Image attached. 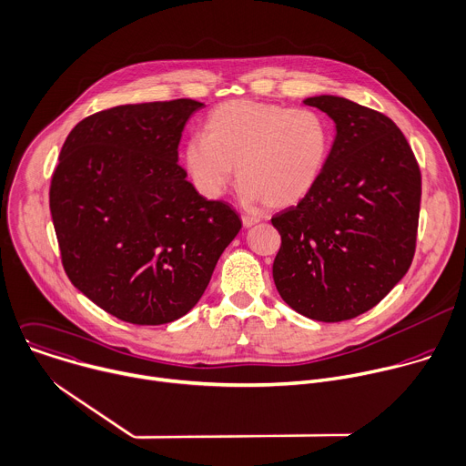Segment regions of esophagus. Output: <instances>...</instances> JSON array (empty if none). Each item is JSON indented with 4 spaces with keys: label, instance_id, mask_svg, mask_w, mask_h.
<instances>
[{
    "label": "esophagus",
    "instance_id": "obj_1",
    "mask_svg": "<svg viewBox=\"0 0 466 466\" xmlns=\"http://www.w3.org/2000/svg\"><path fill=\"white\" fill-rule=\"evenodd\" d=\"M260 218L258 217H253V215H242V224L244 228H253L255 224H258Z\"/></svg>",
    "mask_w": 466,
    "mask_h": 466
}]
</instances>
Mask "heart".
<instances>
[{
  "instance_id": "obj_1",
  "label": "heart",
  "mask_w": 466,
  "mask_h": 466,
  "mask_svg": "<svg viewBox=\"0 0 466 466\" xmlns=\"http://www.w3.org/2000/svg\"><path fill=\"white\" fill-rule=\"evenodd\" d=\"M330 145V125L316 110L229 101L208 116L206 136L187 139L183 163L206 197H220L237 167L248 202L281 209L314 189Z\"/></svg>"
}]
</instances>
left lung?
I'll return each mask as SVG.
<instances>
[{"label": "left lung", "mask_w": 466, "mask_h": 466, "mask_svg": "<svg viewBox=\"0 0 466 466\" xmlns=\"http://www.w3.org/2000/svg\"><path fill=\"white\" fill-rule=\"evenodd\" d=\"M305 105L336 123V139L314 189L271 218L273 281L296 312L336 323L379 305L410 269L420 168L388 116L334 96Z\"/></svg>", "instance_id": "obj_1"}]
</instances>
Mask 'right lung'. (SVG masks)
<instances>
[{
	"instance_id": "add662e5",
	"label": "right lung",
	"mask_w": 466,
	"mask_h": 466,
	"mask_svg": "<svg viewBox=\"0 0 466 466\" xmlns=\"http://www.w3.org/2000/svg\"><path fill=\"white\" fill-rule=\"evenodd\" d=\"M193 99L123 105L82 119L51 177L49 208L69 281L108 314L163 325L187 314L242 228L177 165Z\"/></svg>"
}]
</instances>
